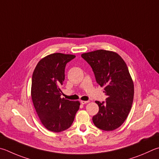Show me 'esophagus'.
Listing matches in <instances>:
<instances>
[{
    "instance_id": "1",
    "label": "esophagus",
    "mask_w": 159,
    "mask_h": 159,
    "mask_svg": "<svg viewBox=\"0 0 159 159\" xmlns=\"http://www.w3.org/2000/svg\"><path fill=\"white\" fill-rule=\"evenodd\" d=\"M88 102H89L88 101H80V103H81V104H85V103H87Z\"/></svg>"
}]
</instances>
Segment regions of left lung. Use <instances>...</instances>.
I'll return each mask as SVG.
<instances>
[{
    "label": "left lung",
    "mask_w": 159,
    "mask_h": 159,
    "mask_svg": "<svg viewBox=\"0 0 159 159\" xmlns=\"http://www.w3.org/2000/svg\"><path fill=\"white\" fill-rule=\"evenodd\" d=\"M91 66L97 83L107 95L106 102L96 101L99 112L92 117L94 125L103 131H112L122 125L131 111L134 95V82L127 66L113 51L97 50L81 55Z\"/></svg>",
    "instance_id": "obj_1"
}]
</instances>
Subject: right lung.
Returning <instances> with one entry per match:
<instances>
[{
	"mask_svg": "<svg viewBox=\"0 0 159 159\" xmlns=\"http://www.w3.org/2000/svg\"><path fill=\"white\" fill-rule=\"evenodd\" d=\"M74 55L56 53L37 63L32 77L31 97L39 118L46 129L61 132L69 129L79 111V101L61 98L66 64Z\"/></svg>",
	"mask_w": 159,
	"mask_h": 159,
	"instance_id": "obj_1",
	"label": "right lung"
}]
</instances>
